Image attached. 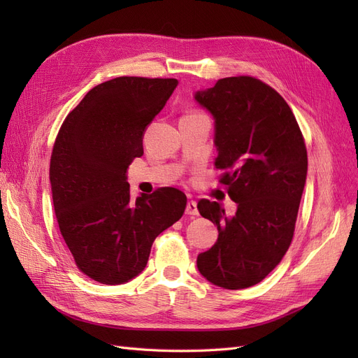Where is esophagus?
Masks as SVG:
<instances>
[{
	"label": "esophagus",
	"instance_id": "1",
	"mask_svg": "<svg viewBox=\"0 0 358 358\" xmlns=\"http://www.w3.org/2000/svg\"><path fill=\"white\" fill-rule=\"evenodd\" d=\"M185 213H187V215H191V216H197V215H199L197 203L194 201V200L188 201V204H187V209H185Z\"/></svg>",
	"mask_w": 358,
	"mask_h": 358
}]
</instances>
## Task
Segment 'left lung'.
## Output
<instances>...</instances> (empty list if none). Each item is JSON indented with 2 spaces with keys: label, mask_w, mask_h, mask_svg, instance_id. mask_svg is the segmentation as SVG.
Returning a JSON list of instances; mask_svg holds the SVG:
<instances>
[{
  "label": "left lung",
  "mask_w": 358,
  "mask_h": 358,
  "mask_svg": "<svg viewBox=\"0 0 358 358\" xmlns=\"http://www.w3.org/2000/svg\"><path fill=\"white\" fill-rule=\"evenodd\" d=\"M196 100L215 117V167L237 203L227 218L216 201H199L220 236L199 254L197 267L218 287H252L280 263L294 236L308 173L305 138L279 92L251 76L220 79Z\"/></svg>",
  "instance_id": "left-lung-1"
}]
</instances>
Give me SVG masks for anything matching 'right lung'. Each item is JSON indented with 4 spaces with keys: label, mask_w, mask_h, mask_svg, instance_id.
<instances>
[{
    "label": "right lung",
    "mask_w": 358,
    "mask_h": 358,
    "mask_svg": "<svg viewBox=\"0 0 358 358\" xmlns=\"http://www.w3.org/2000/svg\"><path fill=\"white\" fill-rule=\"evenodd\" d=\"M176 79L122 76L94 86L64 119L50 157L59 231L76 266L101 284L128 282L146 267L159 233L182 218L187 196L159 188L129 197L125 173L143 155V133Z\"/></svg>",
    "instance_id": "obj_1"
}]
</instances>
